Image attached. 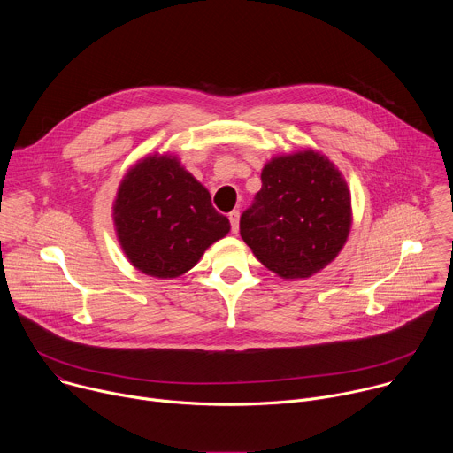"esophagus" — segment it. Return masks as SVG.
<instances>
[{
  "mask_svg": "<svg viewBox=\"0 0 453 453\" xmlns=\"http://www.w3.org/2000/svg\"><path fill=\"white\" fill-rule=\"evenodd\" d=\"M229 222H231V231L233 233H238V229H240V211H231L229 213Z\"/></svg>",
  "mask_w": 453,
  "mask_h": 453,
  "instance_id": "34e87169",
  "label": "esophagus"
}]
</instances>
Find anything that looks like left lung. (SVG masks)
<instances>
[{
  "mask_svg": "<svg viewBox=\"0 0 453 453\" xmlns=\"http://www.w3.org/2000/svg\"><path fill=\"white\" fill-rule=\"evenodd\" d=\"M351 229V196L342 173L319 152L274 157L262 189L240 217V234L267 269L310 278L335 260Z\"/></svg>",
  "mask_w": 453,
  "mask_h": 453,
  "instance_id": "obj_1",
  "label": "left lung"
}]
</instances>
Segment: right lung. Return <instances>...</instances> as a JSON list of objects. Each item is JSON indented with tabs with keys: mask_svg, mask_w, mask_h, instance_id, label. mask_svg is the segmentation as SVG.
<instances>
[{
	"mask_svg": "<svg viewBox=\"0 0 453 453\" xmlns=\"http://www.w3.org/2000/svg\"><path fill=\"white\" fill-rule=\"evenodd\" d=\"M119 245L138 271L177 278L231 226L210 191L173 156H149L123 177L112 206Z\"/></svg>",
	"mask_w": 453,
	"mask_h": 453,
	"instance_id": "1",
	"label": "right lung"
}]
</instances>
